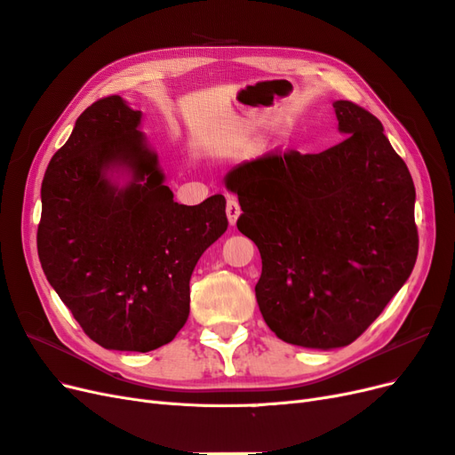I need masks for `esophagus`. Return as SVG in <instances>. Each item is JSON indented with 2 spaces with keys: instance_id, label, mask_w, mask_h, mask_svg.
Instances as JSON below:
<instances>
[{
  "instance_id": "esophagus-1",
  "label": "esophagus",
  "mask_w": 455,
  "mask_h": 455,
  "mask_svg": "<svg viewBox=\"0 0 455 455\" xmlns=\"http://www.w3.org/2000/svg\"><path fill=\"white\" fill-rule=\"evenodd\" d=\"M240 213H242V208H240L238 200H236V198H232V196H228V198H227V217H228L230 225H236Z\"/></svg>"
}]
</instances>
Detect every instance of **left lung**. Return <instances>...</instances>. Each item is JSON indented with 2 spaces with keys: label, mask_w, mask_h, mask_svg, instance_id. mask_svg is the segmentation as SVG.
<instances>
[{
  "label": "left lung",
  "mask_w": 455,
  "mask_h": 455,
  "mask_svg": "<svg viewBox=\"0 0 455 455\" xmlns=\"http://www.w3.org/2000/svg\"><path fill=\"white\" fill-rule=\"evenodd\" d=\"M344 141L274 151L232 170L238 230L259 247L255 295L287 344L342 347L371 327L418 259L416 188L376 116L334 101Z\"/></svg>",
  "instance_id": "left-lung-1"
}]
</instances>
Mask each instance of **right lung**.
I'll list each match as a JSON object with an SVG mask.
<instances>
[{"mask_svg": "<svg viewBox=\"0 0 455 455\" xmlns=\"http://www.w3.org/2000/svg\"><path fill=\"white\" fill-rule=\"evenodd\" d=\"M140 119L121 96L100 98L81 113L43 178L37 253L91 340L145 354L185 325L190 274L228 219L223 195L198 206L173 202ZM115 164L135 173L126 189L105 180Z\"/></svg>", "mask_w": 455, "mask_h": 455, "instance_id": "right-lung-1", "label": "right lung"}]
</instances>
